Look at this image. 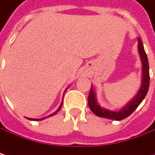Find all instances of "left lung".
<instances>
[{"label":"left lung","mask_w":155,"mask_h":155,"mask_svg":"<svg viewBox=\"0 0 155 155\" xmlns=\"http://www.w3.org/2000/svg\"><path fill=\"white\" fill-rule=\"evenodd\" d=\"M138 52H139L140 61H141V84H140V87L138 92L136 93V95L125 106H123L117 111H114V110H110L109 109L101 107V105L97 102V95H96L95 91L93 90L92 84H91V91L88 96V104H89L90 109L96 116L110 119V120L120 121L130 116L134 110H136V108L140 105V103L143 101V99L145 98L147 93L148 91L149 81H150L149 65H148L147 57L144 50V46L139 38H138Z\"/></svg>","instance_id":"8db88e82"}]
</instances>
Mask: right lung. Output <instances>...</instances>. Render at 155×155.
Listing matches in <instances>:
<instances>
[{"label":"right lung","mask_w":155,"mask_h":155,"mask_svg":"<svg viewBox=\"0 0 155 155\" xmlns=\"http://www.w3.org/2000/svg\"><path fill=\"white\" fill-rule=\"evenodd\" d=\"M69 87H67L66 89H65V91H64V92L66 91V90L68 89ZM62 104H63V101H62V103H61V104H60V106L58 107V109L54 112V113H52V114H51V115H49V116H45V117H43V118H29V117H26L27 119H28V120H31V121H42V120H44V119H46V118H48V117H50V116H54L56 113H58V111H59V110L61 109V107H62Z\"/></svg>","instance_id":"right-lung-1"}]
</instances>
